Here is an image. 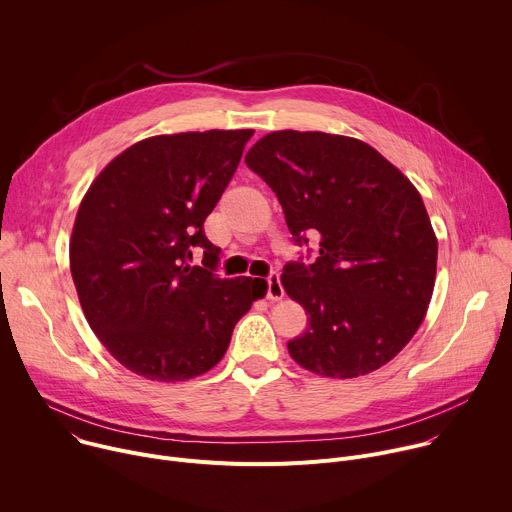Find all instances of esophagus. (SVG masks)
Here are the masks:
<instances>
[{
    "instance_id": "obj_1",
    "label": "esophagus",
    "mask_w": 512,
    "mask_h": 512,
    "mask_svg": "<svg viewBox=\"0 0 512 512\" xmlns=\"http://www.w3.org/2000/svg\"><path fill=\"white\" fill-rule=\"evenodd\" d=\"M267 298L271 302L283 300V287H281V281H279V273H271L267 277Z\"/></svg>"
}]
</instances>
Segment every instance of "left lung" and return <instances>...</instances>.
I'll list each match as a JSON object with an SVG mask.
<instances>
[{
  "instance_id": "8db88e82",
  "label": "left lung",
  "mask_w": 512,
  "mask_h": 512,
  "mask_svg": "<svg viewBox=\"0 0 512 512\" xmlns=\"http://www.w3.org/2000/svg\"><path fill=\"white\" fill-rule=\"evenodd\" d=\"M245 162L275 192L298 243L320 235L312 265L281 273L308 314L289 356L330 379L381 369L419 330L433 294L437 237L421 194L369 143L324 131H271Z\"/></svg>"
}]
</instances>
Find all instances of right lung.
Wrapping results in <instances>:
<instances>
[{
	"mask_svg": "<svg viewBox=\"0 0 512 512\" xmlns=\"http://www.w3.org/2000/svg\"><path fill=\"white\" fill-rule=\"evenodd\" d=\"M253 129L154 135L113 158L81 200L70 273L91 330L143 379L200 377L225 356L233 328L267 294L259 277L221 279L202 231ZM205 249L204 268L190 266Z\"/></svg>",
	"mask_w": 512,
	"mask_h": 512,
	"instance_id": "add662e5",
	"label": "right lung"
}]
</instances>
